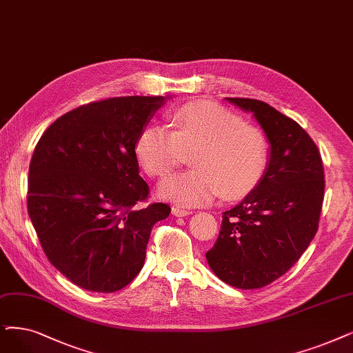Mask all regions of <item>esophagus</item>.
Listing matches in <instances>:
<instances>
[{
	"label": "esophagus",
	"mask_w": 353,
	"mask_h": 353,
	"mask_svg": "<svg viewBox=\"0 0 353 353\" xmlns=\"http://www.w3.org/2000/svg\"><path fill=\"white\" fill-rule=\"evenodd\" d=\"M172 214L175 217H185V216L191 214V211L185 210V208H181V207H172Z\"/></svg>",
	"instance_id": "obj_1"
}]
</instances>
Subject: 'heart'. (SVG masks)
I'll use <instances>...</instances> for the list:
<instances>
[{"label":"heart","mask_w":353,"mask_h":353,"mask_svg":"<svg viewBox=\"0 0 353 353\" xmlns=\"http://www.w3.org/2000/svg\"><path fill=\"white\" fill-rule=\"evenodd\" d=\"M171 128L150 124L136 140V157L148 175H168L191 153L190 171L168 176L158 188L165 200L200 205L221 192L225 199L243 195L263 176L271 143L258 125L243 123L214 103L195 101L175 110Z\"/></svg>","instance_id":"1"}]
</instances>
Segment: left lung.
I'll return each mask as SVG.
<instances>
[{
    "label": "left lung",
    "instance_id": "1",
    "mask_svg": "<svg viewBox=\"0 0 353 353\" xmlns=\"http://www.w3.org/2000/svg\"><path fill=\"white\" fill-rule=\"evenodd\" d=\"M253 112L271 143L268 168L245 199L224 211L205 258L213 272L236 288H262L300 259L317 233L324 171L313 139L292 119L253 98H228Z\"/></svg>",
    "mask_w": 353,
    "mask_h": 353
}]
</instances>
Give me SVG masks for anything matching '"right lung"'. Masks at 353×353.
Returning a JSON list of instances; mask_svg holds the SVG:
<instances>
[{
	"label": "right lung",
	"instance_id": "right-lung-1",
	"mask_svg": "<svg viewBox=\"0 0 353 353\" xmlns=\"http://www.w3.org/2000/svg\"><path fill=\"white\" fill-rule=\"evenodd\" d=\"M163 97L94 101L53 121L37 142L27 211L50 263L94 292L124 288L142 270L154 224L171 207L148 200L136 140Z\"/></svg>",
	"mask_w": 353,
	"mask_h": 353
}]
</instances>
